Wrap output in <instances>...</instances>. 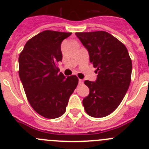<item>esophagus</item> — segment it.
Returning <instances> with one entry per match:
<instances>
[{"label":"esophagus","mask_w":149,"mask_h":149,"mask_svg":"<svg viewBox=\"0 0 149 149\" xmlns=\"http://www.w3.org/2000/svg\"><path fill=\"white\" fill-rule=\"evenodd\" d=\"M78 83H79V84H80V85H83V84H84V81H83L82 79H79Z\"/></svg>","instance_id":"obj_1"}]
</instances>
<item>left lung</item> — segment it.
<instances>
[{
	"instance_id": "left-lung-1",
	"label": "left lung",
	"mask_w": 149,
	"mask_h": 149,
	"mask_svg": "<svg viewBox=\"0 0 149 149\" xmlns=\"http://www.w3.org/2000/svg\"><path fill=\"white\" fill-rule=\"evenodd\" d=\"M88 50L90 63L98 73L95 82L85 81L89 94L83 100L89 116L101 118L119 107L131 81L132 61L125 45L105 31L76 33Z\"/></svg>"
}]
</instances>
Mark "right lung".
I'll use <instances>...</instances> for the list:
<instances>
[{"label": "right lung", "mask_w": 149, "mask_h": 149, "mask_svg": "<svg viewBox=\"0 0 149 149\" xmlns=\"http://www.w3.org/2000/svg\"><path fill=\"white\" fill-rule=\"evenodd\" d=\"M72 33L45 30L29 39L18 57V74L30 106L47 119L64 114L78 84L77 76L59 72L61 43Z\"/></svg>", "instance_id": "1"}]
</instances>
